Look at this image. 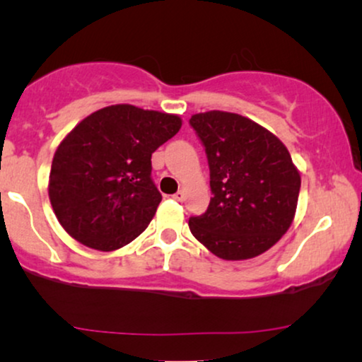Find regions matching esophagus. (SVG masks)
<instances>
[{
	"instance_id": "esophagus-1",
	"label": "esophagus",
	"mask_w": 362,
	"mask_h": 362,
	"mask_svg": "<svg viewBox=\"0 0 362 362\" xmlns=\"http://www.w3.org/2000/svg\"><path fill=\"white\" fill-rule=\"evenodd\" d=\"M173 199H175V201H185V192H182V191H177L176 192V194H173Z\"/></svg>"
}]
</instances>
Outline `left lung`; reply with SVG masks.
I'll list each match as a JSON object with an SVG mask.
<instances>
[{"mask_svg": "<svg viewBox=\"0 0 362 362\" xmlns=\"http://www.w3.org/2000/svg\"><path fill=\"white\" fill-rule=\"evenodd\" d=\"M206 148L212 196L204 214L191 217L192 235L224 260H247L281 239L295 217L300 171L274 133L230 112L191 117Z\"/></svg>", "mask_w": 362, "mask_h": 362, "instance_id": "8db88e82", "label": "left lung"}]
</instances>
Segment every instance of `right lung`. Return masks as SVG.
Segmentation results:
<instances>
[{
    "mask_svg": "<svg viewBox=\"0 0 362 362\" xmlns=\"http://www.w3.org/2000/svg\"><path fill=\"white\" fill-rule=\"evenodd\" d=\"M181 118L120 103L90 113L61 141L49 175L54 214L71 237L112 252L146 229L161 202L151 155Z\"/></svg>",
    "mask_w": 362,
    "mask_h": 362,
    "instance_id": "right-lung-1",
    "label": "right lung"
}]
</instances>
